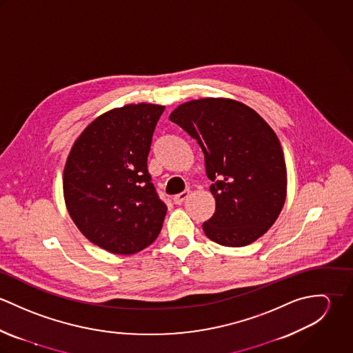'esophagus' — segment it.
I'll return each instance as SVG.
<instances>
[{"mask_svg":"<svg viewBox=\"0 0 353 353\" xmlns=\"http://www.w3.org/2000/svg\"><path fill=\"white\" fill-rule=\"evenodd\" d=\"M190 196V192L189 190H186V192H182L181 194H176V196H174V202L176 203V205H181L182 202L185 201L188 197Z\"/></svg>","mask_w":353,"mask_h":353,"instance_id":"34e87169","label":"esophagus"}]
</instances>
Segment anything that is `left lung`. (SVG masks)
Masks as SVG:
<instances>
[{
  "instance_id": "obj_1",
  "label": "left lung",
  "mask_w": 353,
  "mask_h": 353,
  "mask_svg": "<svg viewBox=\"0 0 353 353\" xmlns=\"http://www.w3.org/2000/svg\"><path fill=\"white\" fill-rule=\"evenodd\" d=\"M170 121L197 140L213 182V216L205 235L227 248L248 246L277 220L287 197L281 144L249 105L225 98H202L178 105Z\"/></svg>"
}]
</instances>
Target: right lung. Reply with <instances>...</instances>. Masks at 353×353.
Returning a JSON list of instances; mask_svg holds the SVG:
<instances>
[{
    "label": "right lung",
    "mask_w": 353,
    "mask_h": 353,
    "mask_svg": "<svg viewBox=\"0 0 353 353\" xmlns=\"http://www.w3.org/2000/svg\"><path fill=\"white\" fill-rule=\"evenodd\" d=\"M164 105L112 108L74 141L63 170V199L80 232L112 254H136L152 245L167 206L151 182L147 160Z\"/></svg>",
    "instance_id": "right-lung-1"
}]
</instances>
